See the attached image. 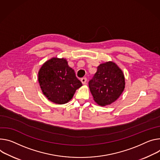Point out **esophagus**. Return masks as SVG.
Instances as JSON below:
<instances>
[{
	"label": "esophagus",
	"instance_id": "esophagus-1",
	"mask_svg": "<svg viewBox=\"0 0 160 160\" xmlns=\"http://www.w3.org/2000/svg\"><path fill=\"white\" fill-rule=\"evenodd\" d=\"M86 81H87V78H81V82L83 84H85L86 83Z\"/></svg>",
	"mask_w": 160,
	"mask_h": 160
}]
</instances>
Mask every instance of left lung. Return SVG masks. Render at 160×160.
Here are the masks:
<instances>
[{
  "mask_svg": "<svg viewBox=\"0 0 160 160\" xmlns=\"http://www.w3.org/2000/svg\"><path fill=\"white\" fill-rule=\"evenodd\" d=\"M89 82L95 102L104 107L115 102L125 88V78L121 69L112 61L99 64Z\"/></svg>",
  "mask_w": 160,
  "mask_h": 160,
  "instance_id": "obj_1",
  "label": "left lung"
}]
</instances>
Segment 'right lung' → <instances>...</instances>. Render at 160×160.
<instances>
[{"label": "right lung", "mask_w": 160, "mask_h": 160, "mask_svg": "<svg viewBox=\"0 0 160 160\" xmlns=\"http://www.w3.org/2000/svg\"><path fill=\"white\" fill-rule=\"evenodd\" d=\"M38 82L43 94L58 105L69 102L82 86L67 60L57 57H52L42 65L38 71Z\"/></svg>", "instance_id": "add662e5"}]
</instances>
